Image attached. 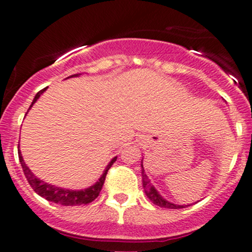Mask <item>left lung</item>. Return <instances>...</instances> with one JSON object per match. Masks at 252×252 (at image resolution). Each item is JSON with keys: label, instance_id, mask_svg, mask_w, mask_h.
<instances>
[{"label": "left lung", "instance_id": "8db88e82", "mask_svg": "<svg viewBox=\"0 0 252 252\" xmlns=\"http://www.w3.org/2000/svg\"><path fill=\"white\" fill-rule=\"evenodd\" d=\"M143 168V166H142ZM142 180H143V189H144V193H146V195L148 196V198L152 200L153 204L158 205V206L160 207H164V209H182V207H186V205H175V204H172V202L167 201L166 199H163L162 196L158 193V190H156L154 187L152 186V184H150L148 176L144 174V169H142ZM187 206H189V205H187Z\"/></svg>", "mask_w": 252, "mask_h": 252}]
</instances>
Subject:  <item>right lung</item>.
Listing matches in <instances>:
<instances>
[{"instance_id":"1","label":"right lung","mask_w":252,"mask_h":252,"mask_svg":"<svg viewBox=\"0 0 252 252\" xmlns=\"http://www.w3.org/2000/svg\"><path fill=\"white\" fill-rule=\"evenodd\" d=\"M77 76L78 74H73V76H71V77H77ZM45 90H46V88L40 90V91L37 92V94H35V97H34L33 102H32V104H31V106L36 102L37 98L40 97V94H41ZM31 106H30V109H31ZM17 153H19V160H20V163H21V166H22V169H24L26 179H27V181L30 182L31 187L34 189V192L37 193L40 196H42V198H45L46 200L53 201V202H56V204L63 205V206H76V205L90 204V202L94 201V199L99 195L100 190H102L104 181H105V176H106V174H108V170L111 168L112 164H114L115 161L117 160V158H114L111 161H110V163L106 166L105 170H104L103 175L100 176L99 180H98L96 184L94 185V186L89 187V189H82V190H71V189H60V187H56V186H53V185H50V184H47V182L37 179L36 176L31 172V169L26 166L20 149L17 150Z\"/></svg>"}]
</instances>
